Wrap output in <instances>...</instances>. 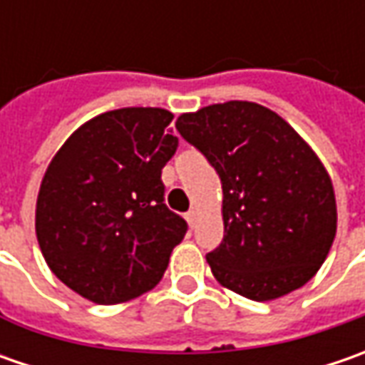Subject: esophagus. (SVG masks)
<instances>
[{
    "label": "esophagus",
    "instance_id": "obj_1",
    "mask_svg": "<svg viewBox=\"0 0 365 365\" xmlns=\"http://www.w3.org/2000/svg\"><path fill=\"white\" fill-rule=\"evenodd\" d=\"M197 219H199V211H197V209H190L189 213H187V221H189L190 227L197 225Z\"/></svg>",
    "mask_w": 365,
    "mask_h": 365
}]
</instances>
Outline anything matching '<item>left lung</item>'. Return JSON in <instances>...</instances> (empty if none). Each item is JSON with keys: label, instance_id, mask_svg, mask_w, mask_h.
<instances>
[{"label": "left lung", "instance_id": "left-lung-1", "mask_svg": "<svg viewBox=\"0 0 365 365\" xmlns=\"http://www.w3.org/2000/svg\"><path fill=\"white\" fill-rule=\"evenodd\" d=\"M176 130L221 178L225 233L207 254L219 284L258 302L307 284L337 232L333 182L313 148L252 101L182 113Z\"/></svg>", "mask_w": 365, "mask_h": 365}]
</instances>
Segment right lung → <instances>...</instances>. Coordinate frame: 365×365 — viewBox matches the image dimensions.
I'll use <instances>...</instances> for the list:
<instances>
[{
  "label": "right lung",
  "instance_id": "add662e5",
  "mask_svg": "<svg viewBox=\"0 0 365 365\" xmlns=\"http://www.w3.org/2000/svg\"><path fill=\"white\" fill-rule=\"evenodd\" d=\"M160 107L85 121L50 160L36 237L54 276L87 301H132L160 282L187 221L164 205L160 175L178 138Z\"/></svg>",
  "mask_w": 365,
  "mask_h": 365
}]
</instances>
